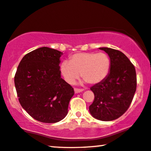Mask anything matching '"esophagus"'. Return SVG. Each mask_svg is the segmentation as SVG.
Returning a JSON list of instances; mask_svg holds the SVG:
<instances>
[{"label": "esophagus", "mask_w": 151, "mask_h": 151, "mask_svg": "<svg viewBox=\"0 0 151 151\" xmlns=\"http://www.w3.org/2000/svg\"><path fill=\"white\" fill-rule=\"evenodd\" d=\"M83 88H74V92L75 93H79V92H81L82 91H83Z\"/></svg>", "instance_id": "34e87169"}]
</instances>
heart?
<instances>
[{
  "label": "heart",
  "instance_id": "obj_1",
  "mask_svg": "<svg viewBox=\"0 0 151 151\" xmlns=\"http://www.w3.org/2000/svg\"><path fill=\"white\" fill-rule=\"evenodd\" d=\"M110 60L104 52H78L61 65V72L68 83H72L81 77L90 84L99 83L107 77Z\"/></svg>",
  "mask_w": 151,
  "mask_h": 151
}]
</instances>
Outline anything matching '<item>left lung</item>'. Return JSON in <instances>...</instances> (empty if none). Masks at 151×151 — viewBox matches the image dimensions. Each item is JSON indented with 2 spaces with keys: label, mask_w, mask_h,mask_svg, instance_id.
<instances>
[{
  "label": "left lung",
  "mask_w": 151,
  "mask_h": 151,
  "mask_svg": "<svg viewBox=\"0 0 151 151\" xmlns=\"http://www.w3.org/2000/svg\"><path fill=\"white\" fill-rule=\"evenodd\" d=\"M110 59V69L104 81L90 88L94 94L89 110L92 116L101 121H112L126 112L137 88L134 66L123 52L100 47Z\"/></svg>",
  "instance_id": "1"
}]
</instances>
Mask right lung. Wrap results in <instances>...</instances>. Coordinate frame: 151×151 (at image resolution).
Here are the masks:
<instances>
[{"label": "right lung", "instance_id": "obj_1", "mask_svg": "<svg viewBox=\"0 0 151 151\" xmlns=\"http://www.w3.org/2000/svg\"><path fill=\"white\" fill-rule=\"evenodd\" d=\"M61 52L43 47L24 56L18 66L14 83L19 101L32 117L56 123L68 114L73 88L61 78Z\"/></svg>", "mask_w": 151, "mask_h": 151}]
</instances>
